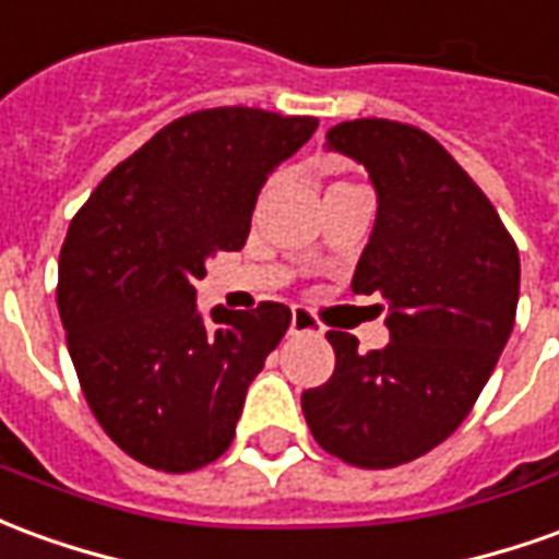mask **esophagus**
I'll list each match as a JSON object with an SVG mask.
<instances>
[{
    "instance_id": "obj_1",
    "label": "esophagus",
    "mask_w": 559,
    "mask_h": 559,
    "mask_svg": "<svg viewBox=\"0 0 559 559\" xmlns=\"http://www.w3.org/2000/svg\"><path fill=\"white\" fill-rule=\"evenodd\" d=\"M290 333H320V323L314 320V314L302 306H293L290 308Z\"/></svg>"
}]
</instances>
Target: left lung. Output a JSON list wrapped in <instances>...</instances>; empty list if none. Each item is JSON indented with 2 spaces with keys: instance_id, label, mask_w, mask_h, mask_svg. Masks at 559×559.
I'll return each mask as SVG.
<instances>
[{
  "instance_id": "left-lung-1",
  "label": "left lung",
  "mask_w": 559,
  "mask_h": 559,
  "mask_svg": "<svg viewBox=\"0 0 559 559\" xmlns=\"http://www.w3.org/2000/svg\"><path fill=\"white\" fill-rule=\"evenodd\" d=\"M326 151L369 171L378 212L350 287L388 302L390 342L360 354L326 333L335 372L302 393L323 451L390 469L454 432L509 342L521 260L490 199L427 132L393 120H347Z\"/></svg>"
}]
</instances>
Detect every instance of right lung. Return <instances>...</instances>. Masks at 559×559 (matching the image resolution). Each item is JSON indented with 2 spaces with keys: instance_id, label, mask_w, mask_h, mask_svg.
<instances>
[{
  "instance_id": "obj_1",
  "label": "right lung",
  "mask_w": 559,
  "mask_h": 559,
  "mask_svg": "<svg viewBox=\"0 0 559 559\" xmlns=\"http://www.w3.org/2000/svg\"><path fill=\"white\" fill-rule=\"evenodd\" d=\"M318 117L212 108L178 117L123 159L75 214L57 306L90 408L117 448L163 472L224 454L251 381L290 326V308L214 306L197 284L214 253L239 251L269 175Z\"/></svg>"
}]
</instances>
